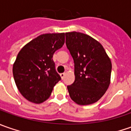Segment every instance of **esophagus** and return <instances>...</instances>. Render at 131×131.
I'll return each instance as SVG.
<instances>
[{"mask_svg":"<svg viewBox=\"0 0 131 131\" xmlns=\"http://www.w3.org/2000/svg\"><path fill=\"white\" fill-rule=\"evenodd\" d=\"M60 77H61L62 79H63V78H64V77H65V75H66V73H60Z\"/></svg>","mask_w":131,"mask_h":131,"instance_id":"esophagus-1","label":"esophagus"}]
</instances>
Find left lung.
<instances>
[{"label": "left lung", "mask_w": 131, "mask_h": 131, "mask_svg": "<svg viewBox=\"0 0 131 131\" xmlns=\"http://www.w3.org/2000/svg\"><path fill=\"white\" fill-rule=\"evenodd\" d=\"M66 47L74 62L75 80L67 87L79 105L97 102L110 84L112 62L103 46L84 33H66Z\"/></svg>", "instance_id": "obj_1"}]
</instances>
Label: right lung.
I'll return each mask as SVG.
<instances>
[{"instance_id":"obj_1","label":"right lung","mask_w":131,"mask_h":131,"mask_svg":"<svg viewBox=\"0 0 131 131\" xmlns=\"http://www.w3.org/2000/svg\"><path fill=\"white\" fill-rule=\"evenodd\" d=\"M64 43V33L42 34L18 53L13 65V76L19 91L28 101L34 103L45 101L61 79L52 57Z\"/></svg>"}]
</instances>
